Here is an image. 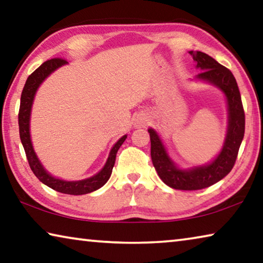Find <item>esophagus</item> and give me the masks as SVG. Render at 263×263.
<instances>
[{
    "label": "esophagus",
    "instance_id": "34e87169",
    "mask_svg": "<svg viewBox=\"0 0 263 263\" xmlns=\"http://www.w3.org/2000/svg\"><path fill=\"white\" fill-rule=\"evenodd\" d=\"M148 122L147 119V116L144 115V114H139L137 115V117L135 119V126L136 127H142L146 125V123Z\"/></svg>",
    "mask_w": 263,
    "mask_h": 263
}]
</instances>
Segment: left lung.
I'll return each instance as SVG.
<instances>
[{"label":"left lung","mask_w":263,"mask_h":263,"mask_svg":"<svg viewBox=\"0 0 263 263\" xmlns=\"http://www.w3.org/2000/svg\"><path fill=\"white\" fill-rule=\"evenodd\" d=\"M201 73L191 81L212 84L224 95L228 105V128L221 149L210 162L182 168L169 155L163 141L154 128L149 127L151 157L153 166L164 184L176 190H199L208 188L232 171L245 133V114L237 81L231 73L213 58L199 51H190Z\"/></svg>","instance_id":"left-lung-1"}]
</instances>
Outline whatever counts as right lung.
I'll list each match as a JSON object with an SVG mask.
<instances>
[{"label": "right lung", "mask_w": 263, "mask_h": 263, "mask_svg": "<svg viewBox=\"0 0 263 263\" xmlns=\"http://www.w3.org/2000/svg\"><path fill=\"white\" fill-rule=\"evenodd\" d=\"M68 62L64 59H51L44 62L43 65L34 70L26 80L25 86L23 88L21 96V106L18 114V125H20V137L22 145H23L26 158L30 164V168L32 169L33 174L38 177V180L43 182L44 184L50 186L53 190L59 191L62 194L67 195H86L92 193L97 189L103 186L108 180L110 179L112 168L116 161V154H117L119 147L127 138V135L119 138L117 142L110 149L109 157L106 159V162L99 173L95 175L83 180L78 181H67L62 180L59 177L52 175L50 172L46 171V168L43 166L41 160H39L37 153L34 152L32 139H31L30 132V121H31V111H32V105L34 101V96L37 94L38 88L45 80L50 77L52 73H54L58 68L62 66L67 65Z\"/></svg>", "instance_id": "1"}]
</instances>
